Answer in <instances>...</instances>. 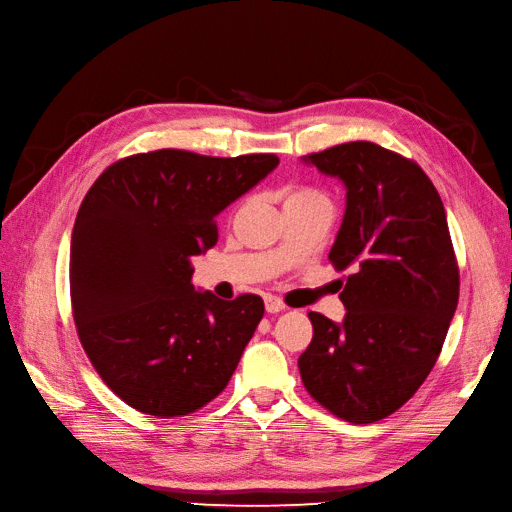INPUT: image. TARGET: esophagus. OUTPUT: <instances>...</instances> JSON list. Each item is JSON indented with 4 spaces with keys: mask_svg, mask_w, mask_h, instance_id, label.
Returning <instances> with one entry per match:
<instances>
[{
    "mask_svg": "<svg viewBox=\"0 0 512 512\" xmlns=\"http://www.w3.org/2000/svg\"><path fill=\"white\" fill-rule=\"evenodd\" d=\"M265 307H267L269 314H280V312H284V309H286V303L282 299H277V297H267L265 299Z\"/></svg>",
    "mask_w": 512,
    "mask_h": 512,
    "instance_id": "34e87169",
    "label": "esophagus"
}]
</instances>
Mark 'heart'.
I'll return each instance as SVG.
<instances>
[{"label": "heart", "instance_id": "heart-1", "mask_svg": "<svg viewBox=\"0 0 512 512\" xmlns=\"http://www.w3.org/2000/svg\"><path fill=\"white\" fill-rule=\"evenodd\" d=\"M307 200H327L318 190L307 188V185H292L286 196V205L288 203H307Z\"/></svg>", "mask_w": 512, "mask_h": 512}]
</instances>
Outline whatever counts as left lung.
Returning <instances> with one entry per match:
<instances>
[{"label": "left lung", "mask_w": 512, "mask_h": 512, "mask_svg": "<svg viewBox=\"0 0 512 512\" xmlns=\"http://www.w3.org/2000/svg\"><path fill=\"white\" fill-rule=\"evenodd\" d=\"M346 185L331 247L342 324L309 312L314 337L299 356L307 393L348 423L399 410L436 365L459 301V267L438 190L414 160L354 141L303 158Z\"/></svg>", "instance_id": "8db88e82"}]
</instances>
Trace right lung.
Returning <instances> with one entry per match:
<instances>
[{
  "mask_svg": "<svg viewBox=\"0 0 512 512\" xmlns=\"http://www.w3.org/2000/svg\"><path fill=\"white\" fill-rule=\"evenodd\" d=\"M280 164L158 149L108 166L76 215L70 299L104 384L138 412L185 416L218 397L265 314L258 294L222 301L192 284L218 243L215 215Z\"/></svg>",
  "mask_w": 512,
  "mask_h": 512,
  "instance_id": "1",
  "label": "right lung"
}]
</instances>
